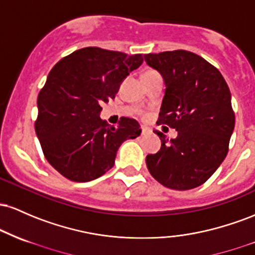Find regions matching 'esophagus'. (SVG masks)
Returning a JSON list of instances; mask_svg holds the SVG:
<instances>
[{"instance_id": "esophagus-1", "label": "esophagus", "mask_w": 255, "mask_h": 255, "mask_svg": "<svg viewBox=\"0 0 255 255\" xmlns=\"http://www.w3.org/2000/svg\"><path fill=\"white\" fill-rule=\"evenodd\" d=\"M151 133V129L147 127H141V135H147Z\"/></svg>"}]
</instances>
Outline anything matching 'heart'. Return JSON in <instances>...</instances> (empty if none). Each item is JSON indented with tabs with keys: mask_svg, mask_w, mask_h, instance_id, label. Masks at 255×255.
Returning a JSON list of instances; mask_svg holds the SVG:
<instances>
[{
	"mask_svg": "<svg viewBox=\"0 0 255 255\" xmlns=\"http://www.w3.org/2000/svg\"><path fill=\"white\" fill-rule=\"evenodd\" d=\"M153 73H156V72H151V71H150V72H146L145 74H153ZM145 74H144V75H145Z\"/></svg>",
	"mask_w": 255,
	"mask_h": 255,
	"instance_id": "b5f03b06",
	"label": "heart"
}]
</instances>
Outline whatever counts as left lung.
Here are the masks:
<instances>
[{
  "label": "left lung",
  "instance_id": "obj_1",
  "mask_svg": "<svg viewBox=\"0 0 255 255\" xmlns=\"http://www.w3.org/2000/svg\"><path fill=\"white\" fill-rule=\"evenodd\" d=\"M144 58L165 83L157 124L177 130L170 141L157 131L162 146L146 157L148 171L170 189L201 186L227 157L235 127L229 87L216 67L191 51L146 54Z\"/></svg>",
  "mask_w": 255,
  "mask_h": 255
}]
</instances>
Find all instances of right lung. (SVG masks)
Here are the masks:
<instances>
[{
    "mask_svg": "<svg viewBox=\"0 0 255 255\" xmlns=\"http://www.w3.org/2000/svg\"><path fill=\"white\" fill-rule=\"evenodd\" d=\"M142 61L141 54L90 46L63 57L49 73L34 128L46 160L62 176L75 182L98 178L115 164L122 142L140 135L135 120L122 118L114 127L99 115Z\"/></svg>",
    "mask_w": 255,
    "mask_h": 255,
    "instance_id": "right-lung-1",
    "label": "right lung"
}]
</instances>
